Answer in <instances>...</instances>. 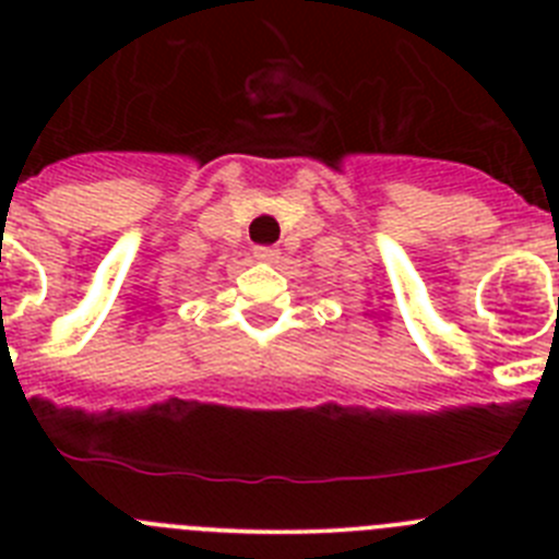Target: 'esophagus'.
<instances>
[{
    "label": "esophagus",
    "mask_w": 559,
    "mask_h": 559,
    "mask_svg": "<svg viewBox=\"0 0 559 559\" xmlns=\"http://www.w3.org/2000/svg\"><path fill=\"white\" fill-rule=\"evenodd\" d=\"M254 257L257 260H265V263H276V260H280V254H283V251L276 249V246H254Z\"/></svg>",
    "instance_id": "34e87169"
}]
</instances>
